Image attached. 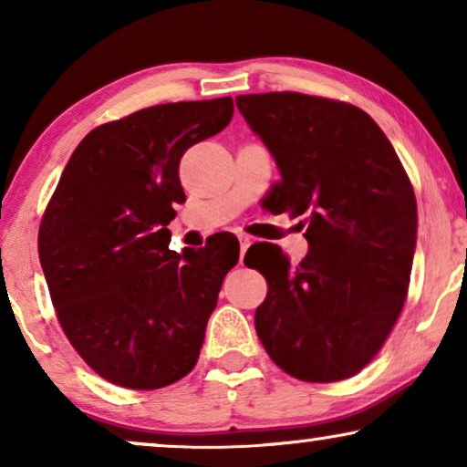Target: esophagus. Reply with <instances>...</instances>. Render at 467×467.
Returning <instances> with one entry per match:
<instances>
[{"mask_svg": "<svg viewBox=\"0 0 467 467\" xmlns=\"http://www.w3.org/2000/svg\"><path fill=\"white\" fill-rule=\"evenodd\" d=\"M238 240H240V261H244V253L246 248L251 246V238H248V235H238Z\"/></svg>", "mask_w": 467, "mask_h": 467, "instance_id": "esophagus-1", "label": "esophagus"}]
</instances>
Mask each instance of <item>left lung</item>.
Wrapping results in <instances>:
<instances>
[{"label": "left lung", "mask_w": 467, "mask_h": 467, "mask_svg": "<svg viewBox=\"0 0 467 467\" xmlns=\"http://www.w3.org/2000/svg\"><path fill=\"white\" fill-rule=\"evenodd\" d=\"M235 106L280 170L272 210L308 223L299 265L278 246L261 248L265 267L254 270L267 280V297L254 312L259 340L293 379H350L404 308L417 248L410 178L361 108L291 91L240 95Z\"/></svg>", "instance_id": "obj_1"}]
</instances>
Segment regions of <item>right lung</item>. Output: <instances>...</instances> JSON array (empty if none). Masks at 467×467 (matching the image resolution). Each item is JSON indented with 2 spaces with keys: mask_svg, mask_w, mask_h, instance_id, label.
I'll list each match as a JSON object with an SVG mask.
<instances>
[{
  "mask_svg": "<svg viewBox=\"0 0 467 467\" xmlns=\"http://www.w3.org/2000/svg\"><path fill=\"white\" fill-rule=\"evenodd\" d=\"M234 99L144 108L76 146L37 253L67 340L101 379L161 389L195 368L240 246L170 251L184 150L225 130Z\"/></svg>",
  "mask_w": 467,
  "mask_h": 467,
  "instance_id": "add662e5",
  "label": "right lung"
}]
</instances>
